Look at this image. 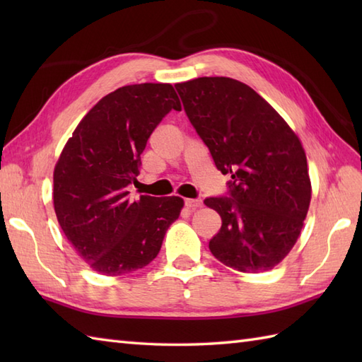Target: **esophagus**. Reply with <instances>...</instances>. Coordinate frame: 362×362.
Wrapping results in <instances>:
<instances>
[{"mask_svg":"<svg viewBox=\"0 0 362 362\" xmlns=\"http://www.w3.org/2000/svg\"><path fill=\"white\" fill-rule=\"evenodd\" d=\"M185 206H187V209H189V210L201 209L202 201H199V199H185Z\"/></svg>","mask_w":362,"mask_h":362,"instance_id":"obj_1","label":"esophagus"}]
</instances>
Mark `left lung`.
Returning a JSON list of instances; mask_svg holds the SVG:
<instances>
[{"label": "left lung", "mask_w": 362, "mask_h": 362, "mask_svg": "<svg viewBox=\"0 0 362 362\" xmlns=\"http://www.w3.org/2000/svg\"><path fill=\"white\" fill-rule=\"evenodd\" d=\"M214 165L232 175L230 197L204 204L222 219L209 247L240 272L274 269L297 243L311 202L302 141L255 90L232 78L175 83Z\"/></svg>", "instance_id": "1"}]
</instances>
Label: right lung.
Returning <instances> with one entry per match:
<instances>
[{
	"label": "right lung",
	"mask_w": 362,
	"mask_h": 362,
	"mask_svg": "<svg viewBox=\"0 0 362 362\" xmlns=\"http://www.w3.org/2000/svg\"><path fill=\"white\" fill-rule=\"evenodd\" d=\"M182 110L171 83H134L104 96L74 129L54 168L60 228L86 263L107 276L134 272L158 255L183 199L129 197L148 138Z\"/></svg>",
	"instance_id": "1"
}]
</instances>
